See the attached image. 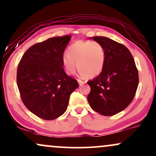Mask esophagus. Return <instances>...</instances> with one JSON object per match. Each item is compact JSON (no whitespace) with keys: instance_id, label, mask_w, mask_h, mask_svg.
Here are the masks:
<instances>
[{"instance_id":"34e87169","label":"esophagus","mask_w":156,"mask_h":156,"mask_svg":"<svg viewBox=\"0 0 156 156\" xmlns=\"http://www.w3.org/2000/svg\"><path fill=\"white\" fill-rule=\"evenodd\" d=\"M77 82H78L79 84H80V85H83V84H84V83H85V82H84V81H82V80H78Z\"/></svg>"}]
</instances>
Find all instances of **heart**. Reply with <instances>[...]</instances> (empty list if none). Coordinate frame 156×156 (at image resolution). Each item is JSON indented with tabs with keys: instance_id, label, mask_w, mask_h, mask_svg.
I'll use <instances>...</instances> for the list:
<instances>
[{
	"instance_id": "b5f03b06",
	"label": "heart",
	"mask_w": 156,
	"mask_h": 156,
	"mask_svg": "<svg viewBox=\"0 0 156 156\" xmlns=\"http://www.w3.org/2000/svg\"><path fill=\"white\" fill-rule=\"evenodd\" d=\"M105 58L106 53L102 44L98 41H77L69 46L62 63L69 75L75 73L77 65L81 76L94 77L102 72Z\"/></svg>"
}]
</instances>
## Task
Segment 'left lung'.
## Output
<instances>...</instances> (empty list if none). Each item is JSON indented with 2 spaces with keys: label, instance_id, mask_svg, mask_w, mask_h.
<instances>
[{
  "label": "left lung",
  "instance_id": "left-lung-1",
  "mask_svg": "<svg viewBox=\"0 0 156 156\" xmlns=\"http://www.w3.org/2000/svg\"><path fill=\"white\" fill-rule=\"evenodd\" d=\"M92 38L104 46L106 58L102 72L87 82L91 87L88 102L95 112L112 116L133 101L138 86V72L126 46L104 36Z\"/></svg>",
  "mask_w": 156,
  "mask_h": 156
}]
</instances>
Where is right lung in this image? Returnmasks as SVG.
<instances>
[{
  "label": "right lung",
  "mask_w": 156,
  "mask_h": 156,
  "mask_svg": "<svg viewBox=\"0 0 156 156\" xmlns=\"http://www.w3.org/2000/svg\"><path fill=\"white\" fill-rule=\"evenodd\" d=\"M71 36L48 38L25 52L17 69V85L23 104L38 118L51 120L67 109L77 81L64 72L62 63Z\"/></svg>",
  "instance_id": "add662e5"
}]
</instances>
